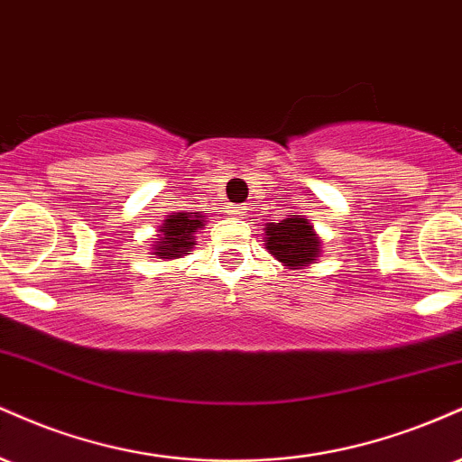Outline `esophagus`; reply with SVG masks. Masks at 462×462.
<instances>
[{
	"label": "esophagus",
	"mask_w": 462,
	"mask_h": 462,
	"mask_svg": "<svg viewBox=\"0 0 462 462\" xmlns=\"http://www.w3.org/2000/svg\"><path fill=\"white\" fill-rule=\"evenodd\" d=\"M248 211H251V208H248V205H237V208H231L229 209V214L233 216V218H244V216H246Z\"/></svg>",
	"instance_id": "1"
}]
</instances>
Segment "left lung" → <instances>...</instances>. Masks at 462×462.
<instances>
[{"label": "left lung", "instance_id": "obj_1", "mask_svg": "<svg viewBox=\"0 0 462 462\" xmlns=\"http://www.w3.org/2000/svg\"><path fill=\"white\" fill-rule=\"evenodd\" d=\"M265 251L290 270L309 268L322 257V240L305 216H287L263 229Z\"/></svg>", "mask_w": 462, "mask_h": 462}]
</instances>
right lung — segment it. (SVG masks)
I'll return each mask as SVG.
<instances>
[{
  "mask_svg": "<svg viewBox=\"0 0 462 462\" xmlns=\"http://www.w3.org/2000/svg\"><path fill=\"white\" fill-rule=\"evenodd\" d=\"M208 218L200 211H175L168 214L164 222L157 229V237L153 242V254L160 259H179L186 257L197 246L194 236L205 229Z\"/></svg>",
  "mask_w": 462,
  "mask_h": 462,
  "instance_id": "1",
  "label": "right lung"
}]
</instances>
